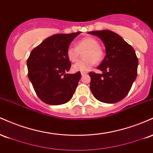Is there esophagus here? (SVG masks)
<instances>
[{"mask_svg": "<svg viewBox=\"0 0 153 153\" xmlns=\"http://www.w3.org/2000/svg\"><path fill=\"white\" fill-rule=\"evenodd\" d=\"M87 74V72H81V75H84Z\"/></svg>", "mask_w": 153, "mask_h": 153, "instance_id": "34e87169", "label": "esophagus"}]
</instances>
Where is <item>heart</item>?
Here are the masks:
<instances>
[{
  "instance_id": "b5f03b06",
  "label": "heart",
  "mask_w": 153,
  "mask_h": 153,
  "mask_svg": "<svg viewBox=\"0 0 153 153\" xmlns=\"http://www.w3.org/2000/svg\"><path fill=\"white\" fill-rule=\"evenodd\" d=\"M84 51L85 52L83 53V57L85 59L73 65V70L74 71H89L94 66L95 62H101L104 56V52L99 45V41L91 36H86L78 41L76 47H68L67 49V57L71 62H76Z\"/></svg>"
}]
</instances>
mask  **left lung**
I'll return each instance as SVG.
<instances>
[{
    "instance_id": "8db88e82",
    "label": "left lung",
    "mask_w": 153,
    "mask_h": 153,
    "mask_svg": "<svg viewBox=\"0 0 153 153\" xmlns=\"http://www.w3.org/2000/svg\"><path fill=\"white\" fill-rule=\"evenodd\" d=\"M88 33L102 40L106 54L97 68L102 74L89 73L91 92L101 102H119L129 92L137 75L138 59L135 51L122 36L111 31Z\"/></svg>"
}]
</instances>
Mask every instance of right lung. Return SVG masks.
I'll list each match as a JSON object with an SVG mask.
<instances>
[{
	"mask_svg": "<svg viewBox=\"0 0 153 153\" xmlns=\"http://www.w3.org/2000/svg\"><path fill=\"white\" fill-rule=\"evenodd\" d=\"M80 31L54 34L31 52L27 59L28 76L36 95L49 105H60L71 99L81 74H68L71 63L67 49Z\"/></svg>",
	"mask_w": 153,
	"mask_h": 153,
	"instance_id": "right-lung-1",
	"label": "right lung"
}]
</instances>
